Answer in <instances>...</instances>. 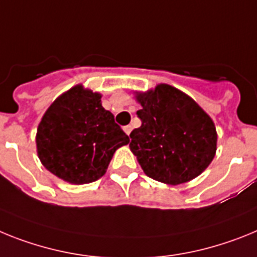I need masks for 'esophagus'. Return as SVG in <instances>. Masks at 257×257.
<instances>
[{
	"label": "esophagus",
	"mask_w": 257,
	"mask_h": 257,
	"mask_svg": "<svg viewBox=\"0 0 257 257\" xmlns=\"http://www.w3.org/2000/svg\"><path fill=\"white\" fill-rule=\"evenodd\" d=\"M122 129H124V132H125L126 135L129 136V135H131V132H132V129H133V128H132V125H126V126H124Z\"/></svg>",
	"instance_id": "esophagus-1"
}]
</instances>
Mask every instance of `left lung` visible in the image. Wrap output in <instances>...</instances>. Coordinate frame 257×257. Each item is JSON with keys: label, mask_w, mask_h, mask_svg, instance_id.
Returning <instances> with one entry per match:
<instances>
[{"label": "left lung", "mask_w": 257, "mask_h": 257, "mask_svg": "<svg viewBox=\"0 0 257 257\" xmlns=\"http://www.w3.org/2000/svg\"><path fill=\"white\" fill-rule=\"evenodd\" d=\"M142 124L132 132L129 147L145 175L167 185L189 182L215 158L213 120L193 98L168 84L135 91Z\"/></svg>", "instance_id": "obj_1"}]
</instances>
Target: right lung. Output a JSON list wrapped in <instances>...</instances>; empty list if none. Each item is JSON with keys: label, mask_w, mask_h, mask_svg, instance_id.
<instances>
[{"label": "right lung", "mask_w": 257, "mask_h": 257, "mask_svg": "<svg viewBox=\"0 0 257 257\" xmlns=\"http://www.w3.org/2000/svg\"><path fill=\"white\" fill-rule=\"evenodd\" d=\"M101 98L79 84L59 95L40 121L37 155L42 166L63 181H97L106 173L115 151L129 144Z\"/></svg>", "instance_id": "1"}]
</instances>
